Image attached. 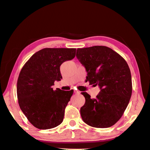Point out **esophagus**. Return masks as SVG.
<instances>
[{
	"mask_svg": "<svg viewBox=\"0 0 150 150\" xmlns=\"http://www.w3.org/2000/svg\"><path fill=\"white\" fill-rule=\"evenodd\" d=\"M74 93L76 94H79V93H80V91H78V90H74Z\"/></svg>",
	"mask_w": 150,
	"mask_h": 150,
	"instance_id": "esophagus-1",
	"label": "esophagus"
}]
</instances>
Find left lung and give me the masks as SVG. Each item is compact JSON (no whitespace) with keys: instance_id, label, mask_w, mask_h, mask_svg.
<instances>
[{"instance_id":"1","label":"left lung","mask_w":150,"mask_h":150,"mask_svg":"<svg viewBox=\"0 0 150 150\" xmlns=\"http://www.w3.org/2000/svg\"><path fill=\"white\" fill-rule=\"evenodd\" d=\"M76 57L87 71L86 81L100 88L96 99L81 93L85 98L80 109L83 121L94 127L112 126L122 117L132 96L129 66L122 56L105 46L77 49Z\"/></svg>"}]
</instances>
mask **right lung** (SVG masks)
Listing matches in <instances>:
<instances>
[{"label": "right lung", "instance_id": "1", "mask_svg": "<svg viewBox=\"0 0 150 150\" xmlns=\"http://www.w3.org/2000/svg\"><path fill=\"white\" fill-rule=\"evenodd\" d=\"M76 49L45 48L37 51L21 69L17 81L20 108L35 127L48 129L63 122L65 109L73 90L54 91V82L62 79L60 66L75 57Z\"/></svg>", "mask_w": 150, "mask_h": 150}]
</instances>
